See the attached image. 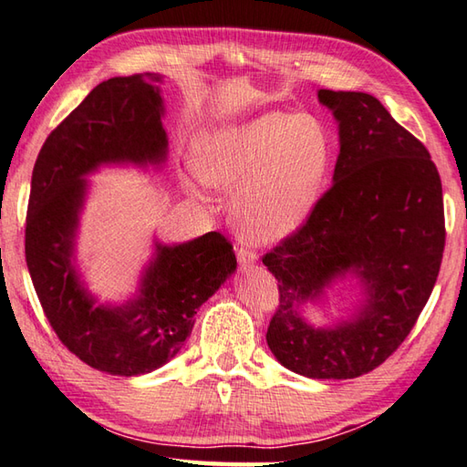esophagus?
Instances as JSON below:
<instances>
[{
	"label": "esophagus",
	"mask_w": 467,
	"mask_h": 467,
	"mask_svg": "<svg viewBox=\"0 0 467 467\" xmlns=\"http://www.w3.org/2000/svg\"><path fill=\"white\" fill-rule=\"evenodd\" d=\"M237 262H240V265H242L244 270L254 268L255 262H258V254H255L252 247L240 245V247H237Z\"/></svg>",
	"instance_id": "1"
}]
</instances>
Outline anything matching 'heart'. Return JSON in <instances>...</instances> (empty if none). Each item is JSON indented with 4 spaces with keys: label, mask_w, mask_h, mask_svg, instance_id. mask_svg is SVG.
Instances as JSON below:
<instances>
[{
    "label": "heart",
    "mask_w": 467,
    "mask_h": 467,
    "mask_svg": "<svg viewBox=\"0 0 467 467\" xmlns=\"http://www.w3.org/2000/svg\"><path fill=\"white\" fill-rule=\"evenodd\" d=\"M330 139L308 114L270 110L197 139V181L234 189L232 217L247 240L275 244L308 220L330 167Z\"/></svg>",
    "instance_id": "1"
}]
</instances>
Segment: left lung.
I'll list each match as a JSON object with an SVG mask.
<instances>
[{
    "mask_svg": "<svg viewBox=\"0 0 467 467\" xmlns=\"http://www.w3.org/2000/svg\"><path fill=\"white\" fill-rule=\"evenodd\" d=\"M338 122L332 187L298 232L262 262L280 304L265 340L308 379H355L391 357L431 296L443 258L441 179L430 150L367 92L318 90ZM347 273L366 300L348 321L317 329L301 317Z\"/></svg>",
    "mask_w": 467,
    "mask_h": 467,
    "instance_id": "8db88e82",
    "label": "left lung"
}]
</instances>
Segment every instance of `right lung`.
I'll return each mask as SVG.
<instances>
[{
  "label": "right lung",
  "mask_w": 467,
  "mask_h": 467,
  "mask_svg": "<svg viewBox=\"0 0 467 467\" xmlns=\"http://www.w3.org/2000/svg\"><path fill=\"white\" fill-rule=\"evenodd\" d=\"M161 74L117 76L46 139L32 173L26 262L47 322L82 363L119 377L163 367L185 345L199 306L235 272L232 244L209 232L185 244L155 242L135 298L112 306L84 288L74 265L88 175L104 165L167 161Z\"/></svg>",
  "instance_id": "1"
}]
</instances>
